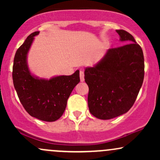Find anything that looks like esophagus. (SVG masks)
Masks as SVG:
<instances>
[{"label": "esophagus", "mask_w": 160, "mask_h": 160, "mask_svg": "<svg viewBox=\"0 0 160 160\" xmlns=\"http://www.w3.org/2000/svg\"><path fill=\"white\" fill-rule=\"evenodd\" d=\"M80 81L83 82L84 81V72L82 70L80 71Z\"/></svg>", "instance_id": "obj_1"}]
</instances>
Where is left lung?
<instances>
[{"instance_id": "8db88e82", "label": "left lung", "mask_w": 160, "mask_h": 160, "mask_svg": "<svg viewBox=\"0 0 160 160\" xmlns=\"http://www.w3.org/2000/svg\"><path fill=\"white\" fill-rule=\"evenodd\" d=\"M126 45L108 49L103 58L84 71L89 86L88 106L101 120L124 114L132 107L142 86L144 59L141 47L132 34L117 30Z\"/></svg>"}]
</instances>
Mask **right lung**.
I'll return each instance as SVG.
<instances>
[{"label":"right lung","mask_w":160,"mask_h":160,"mask_svg":"<svg viewBox=\"0 0 160 160\" xmlns=\"http://www.w3.org/2000/svg\"><path fill=\"white\" fill-rule=\"evenodd\" d=\"M35 32L27 38L16 51L12 67V80L20 102L32 117L46 122L59 119L65 111L71 92L80 82V71L73 74L59 75L50 79L40 78L32 74L27 57Z\"/></svg>","instance_id":"obj_1"}]
</instances>
